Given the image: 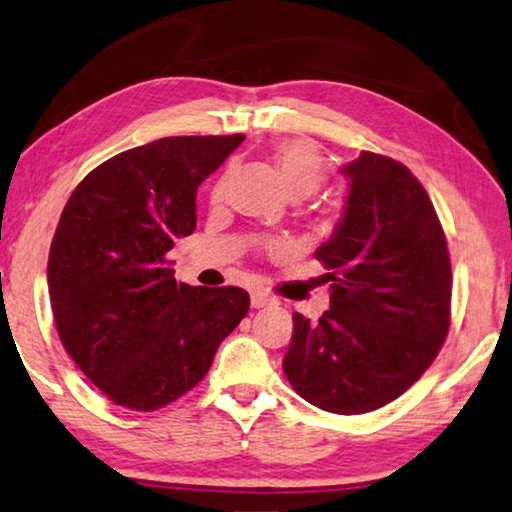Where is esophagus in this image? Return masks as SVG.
Returning a JSON list of instances; mask_svg holds the SVG:
<instances>
[{"label":"esophagus","mask_w":512,"mask_h":512,"mask_svg":"<svg viewBox=\"0 0 512 512\" xmlns=\"http://www.w3.org/2000/svg\"><path fill=\"white\" fill-rule=\"evenodd\" d=\"M274 304L272 297H267L265 292H251V306L254 308H270Z\"/></svg>","instance_id":"1"}]
</instances>
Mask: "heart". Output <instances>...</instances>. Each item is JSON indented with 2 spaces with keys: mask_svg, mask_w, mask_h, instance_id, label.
Instances as JSON below:
<instances>
[{
  "mask_svg": "<svg viewBox=\"0 0 512 512\" xmlns=\"http://www.w3.org/2000/svg\"><path fill=\"white\" fill-rule=\"evenodd\" d=\"M274 163L288 195L308 197L322 186L324 163L306 140H288L274 149Z\"/></svg>",
  "mask_w": 512,
  "mask_h": 512,
  "instance_id": "heart-1",
  "label": "heart"
}]
</instances>
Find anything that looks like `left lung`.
I'll return each mask as SVG.
<instances>
[{
  "label": "left lung",
  "instance_id": "obj_1",
  "mask_svg": "<svg viewBox=\"0 0 512 512\" xmlns=\"http://www.w3.org/2000/svg\"><path fill=\"white\" fill-rule=\"evenodd\" d=\"M340 172L345 213L315 251L329 270L331 308L313 324L292 315L283 372L308 404L360 415L404 395L438 356L451 263L431 199L406 165L360 152Z\"/></svg>",
  "mask_w": 512,
  "mask_h": 512
}]
</instances>
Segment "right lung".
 <instances>
[{"label": "right lung", "mask_w": 512, "mask_h": 512, "mask_svg": "<svg viewBox=\"0 0 512 512\" xmlns=\"http://www.w3.org/2000/svg\"><path fill=\"white\" fill-rule=\"evenodd\" d=\"M245 140L161 138L108 158L67 199L49 249L58 335L79 370L131 410L204 379L249 311L242 288L177 283L167 251L197 226V188Z\"/></svg>", "instance_id": "right-lung-1"}]
</instances>
